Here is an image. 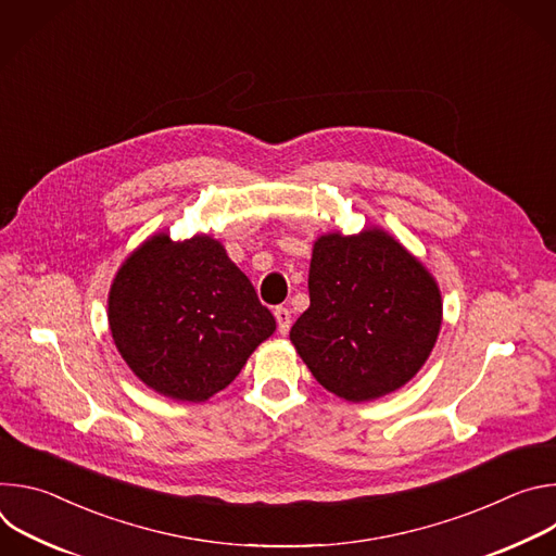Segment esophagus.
<instances>
[{
    "label": "esophagus",
    "instance_id": "34e87169",
    "mask_svg": "<svg viewBox=\"0 0 556 556\" xmlns=\"http://www.w3.org/2000/svg\"><path fill=\"white\" fill-rule=\"evenodd\" d=\"M275 319H277V330L281 332V334H288V330H290V309L288 307H283V305H277L275 307Z\"/></svg>",
    "mask_w": 556,
    "mask_h": 556
}]
</instances>
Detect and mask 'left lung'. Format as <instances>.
<instances>
[{
    "mask_svg": "<svg viewBox=\"0 0 556 556\" xmlns=\"http://www.w3.org/2000/svg\"><path fill=\"white\" fill-rule=\"evenodd\" d=\"M309 307L290 330L299 356L345 401L380 399L429 358L442 301L433 277L382 230L324 235L309 264Z\"/></svg>",
    "mask_w": 556,
    "mask_h": 556,
    "instance_id": "left-lung-1",
    "label": "left lung"
}]
</instances>
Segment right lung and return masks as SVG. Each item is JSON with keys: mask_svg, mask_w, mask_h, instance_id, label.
Masks as SVG:
<instances>
[{"mask_svg": "<svg viewBox=\"0 0 556 556\" xmlns=\"http://www.w3.org/2000/svg\"><path fill=\"white\" fill-rule=\"evenodd\" d=\"M110 330L131 371L157 393L202 403L242 371L275 316L206 235L147 240L118 270Z\"/></svg>", "mask_w": 556, "mask_h": 556, "instance_id": "add662e5", "label": "right lung"}]
</instances>
